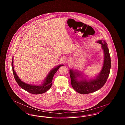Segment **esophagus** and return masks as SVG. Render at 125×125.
I'll return each instance as SVG.
<instances>
[{
  "mask_svg": "<svg viewBox=\"0 0 125 125\" xmlns=\"http://www.w3.org/2000/svg\"><path fill=\"white\" fill-rule=\"evenodd\" d=\"M66 63H67V64H70L71 63V61L70 60H67V61H66Z\"/></svg>",
  "mask_w": 125,
  "mask_h": 125,
  "instance_id": "esophagus-1",
  "label": "esophagus"
}]
</instances>
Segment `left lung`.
Listing matches in <instances>:
<instances>
[{"label": "left lung", "instance_id": "1", "mask_svg": "<svg viewBox=\"0 0 125 125\" xmlns=\"http://www.w3.org/2000/svg\"><path fill=\"white\" fill-rule=\"evenodd\" d=\"M96 42L101 44L104 54L103 66L99 73L95 77L89 79L78 70L72 69L69 70L72 86L79 93L89 94L100 89L106 82L109 75L111 63L107 43L103 40H98Z\"/></svg>", "mask_w": 125, "mask_h": 125}]
</instances>
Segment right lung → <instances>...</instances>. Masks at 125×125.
<instances>
[{
    "label": "right lung",
    "instance_id": "right-lung-1",
    "mask_svg": "<svg viewBox=\"0 0 125 125\" xmlns=\"http://www.w3.org/2000/svg\"><path fill=\"white\" fill-rule=\"evenodd\" d=\"M61 66H64V65H59L58 66L54 67L53 68H52L46 77L44 78V80L43 81L41 84H40V85H35L33 84H30L25 83L19 77L17 74H16V73L14 69L13 57L12 58V69L16 82L18 83V85L21 88L33 94H41L47 91L48 90L51 88L52 86V81L54 74L59 70L60 67Z\"/></svg>",
    "mask_w": 125,
    "mask_h": 125
}]
</instances>
